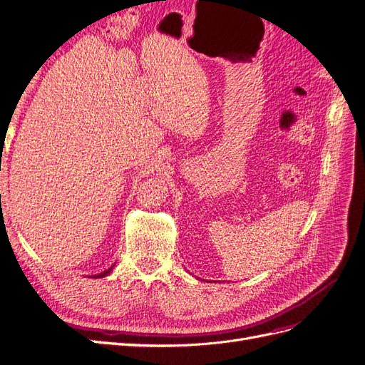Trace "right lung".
<instances>
[{"label": "right lung", "instance_id": "add662e5", "mask_svg": "<svg viewBox=\"0 0 365 365\" xmlns=\"http://www.w3.org/2000/svg\"><path fill=\"white\" fill-rule=\"evenodd\" d=\"M113 271V267L109 268V269H106V271H103V272H101V274H97V275H93V279H101V277H105V275H108L109 272Z\"/></svg>", "mask_w": 365, "mask_h": 365}]
</instances>
